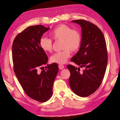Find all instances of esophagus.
<instances>
[{
	"instance_id": "esophagus-1",
	"label": "esophagus",
	"mask_w": 120,
	"mask_h": 120,
	"mask_svg": "<svg viewBox=\"0 0 120 120\" xmlns=\"http://www.w3.org/2000/svg\"><path fill=\"white\" fill-rule=\"evenodd\" d=\"M58 68H59L60 69H63L64 68V66L62 65V64H60L58 65Z\"/></svg>"
}]
</instances>
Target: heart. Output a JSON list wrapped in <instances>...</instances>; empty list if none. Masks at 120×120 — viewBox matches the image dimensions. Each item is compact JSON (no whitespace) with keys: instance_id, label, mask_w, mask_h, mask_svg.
Wrapping results in <instances>:
<instances>
[{"instance_id":"b5f03b06","label":"heart","mask_w":120,"mask_h":120,"mask_svg":"<svg viewBox=\"0 0 120 120\" xmlns=\"http://www.w3.org/2000/svg\"><path fill=\"white\" fill-rule=\"evenodd\" d=\"M51 38L56 40H62V48L63 50L53 54L50 57L52 63L64 64L70 56V50L75 52L79 49L81 45L82 35L78 30H72L68 26L60 24L57 26L50 33ZM39 46L45 52H51L52 51V41L46 37H42L39 41Z\"/></svg>"}]
</instances>
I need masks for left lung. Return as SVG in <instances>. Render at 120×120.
<instances>
[{"label": "left lung", "instance_id": "obj_1", "mask_svg": "<svg viewBox=\"0 0 120 120\" xmlns=\"http://www.w3.org/2000/svg\"><path fill=\"white\" fill-rule=\"evenodd\" d=\"M82 27V42L78 53L71 61L84 68L71 65L69 85L76 94L86 97L99 88L105 73L108 62L107 50L102 32L94 24L83 19L72 20Z\"/></svg>", "mask_w": 120, "mask_h": 120}]
</instances>
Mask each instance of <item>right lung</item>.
Returning a JSON list of instances; mask_svg holds the SVG:
<instances>
[{"mask_svg":"<svg viewBox=\"0 0 120 120\" xmlns=\"http://www.w3.org/2000/svg\"><path fill=\"white\" fill-rule=\"evenodd\" d=\"M49 28L30 26L15 37L12 45L13 68L26 94L32 99L45 102L52 95V87L58 71L56 63L47 65V69H38L46 64L48 58L39 46V41Z\"/></svg>","mask_w":120,"mask_h":120,"instance_id":"obj_1","label":"right lung"}]
</instances>
